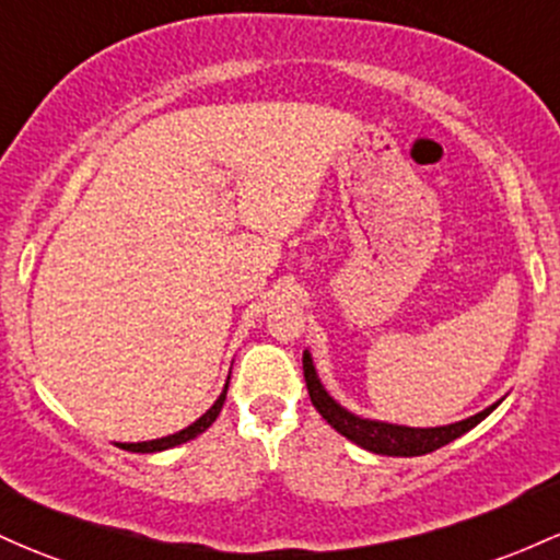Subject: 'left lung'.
I'll use <instances>...</instances> for the list:
<instances>
[{
  "label": "left lung",
  "mask_w": 560,
  "mask_h": 560,
  "mask_svg": "<svg viewBox=\"0 0 560 560\" xmlns=\"http://www.w3.org/2000/svg\"><path fill=\"white\" fill-rule=\"evenodd\" d=\"M303 374L305 385H308L313 407L318 409V415L329 422L337 433H342L353 444L364 446L374 454H388V457H420V454L435 452L441 446H446L450 441L459 439L463 433H468L470 428H476L483 417H489L497 409V404H491L489 409L478 411V415L468 417L463 422H454V425H441V428H407V425H390V422H377V420H364V417L350 415L348 409H342L335 398L324 390L322 380H318L316 366H313L311 353H303Z\"/></svg>",
  "instance_id": "1"
}]
</instances>
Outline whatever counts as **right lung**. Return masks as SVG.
Listing matches in <instances>:
<instances>
[{
	"mask_svg": "<svg viewBox=\"0 0 560 560\" xmlns=\"http://www.w3.org/2000/svg\"><path fill=\"white\" fill-rule=\"evenodd\" d=\"M225 393H229V385H225L223 393H220L218 401H214L212 407L207 409L205 415H201L199 420L194 422V425L180 430V433L164 435V439H156V441H140V444H119V446H121V450H127V452H164V450H172V446H177V444H186V441L196 439L199 433H205V430L210 428L214 420H218L220 409H223V401H225Z\"/></svg>",
	"mask_w": 560,
	"mask_h": 560,
	"instance_id": "1",
	"label": "right lung"
}]
</instances>
